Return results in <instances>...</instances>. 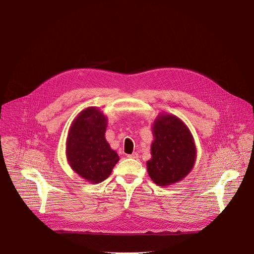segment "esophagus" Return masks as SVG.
<instances>
[{
    "label": "esophagus",
    "mask_w": 254,
    "mask_h": 254,
    "mask_svg": "<svg viewBox=\"0 0 254 254\" xmlns=\"http://www.w3.org/2000/svg\"><path fill=\"white\" fill-rule=\"evenodd\" d=\"M127 157L130 158V159H137L138 158V154L137 153H132L131 155H128Z\"/></svg>",
    "instance_id": "1"
}]
</instances>
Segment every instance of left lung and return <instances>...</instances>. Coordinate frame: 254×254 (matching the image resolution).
Segmentation results:
<instances>
[{"label": "left lung", "mask_w": 254, "mask_h": 254, "mask_svg": "<svg viewBox=\"0 0 254 254\" xmlns=\"http://www.w3.org/2000/svg\"><path fill=\"white\" fill-rule=\"evenodd\" d=\"M152 159L147 162L150 178L167 187L182 181L193 169L197 150L188 127L178 117L160 114L152 126Z\"/></svg>", "instance_id": "8db88e82"}]
</instances>
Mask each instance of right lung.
I'll use <instances>...</instances> for the list:
<instances>
[{
    "label": "right lung",
    "instance_id": "right-lung-1",
    "mask_svg": "<svg viewBox=\"0 0 254 254\" xmlns=\"http://www.w3.org/2000/svg\"><path fill=\"white\" fill-rule=\"evenodd\" d=\"M107 118L99 108L89 106L72 122L66 139L70 168L92 184L101 183L112 174L120 157L105 139Z\"/></svg>",
    "mask_w": 254,
    "mask_h": 254
}]
</instances>
